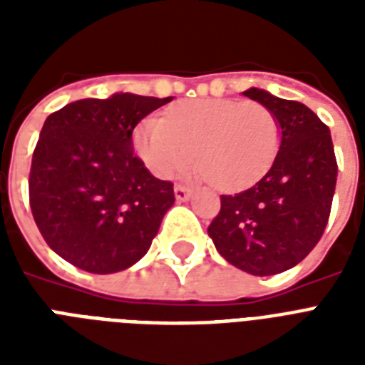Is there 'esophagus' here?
<instances>
[{
    "mask_svg": "<svg viewBox=\"0 0 365 365\" xmlns=\"http://www.w3.org/2000/svg\"><path fill=\"white\" fill-rule=\"evenodd\" d=\"M174 197H176L178 202H185V200H189V197H191V189L178 183V185H174Z\"/></svg>",
    "mask_w": 365,
    "mask_h": 365,
    "instance_id": "1",
    "label": "esophagus"
}]
</instances>
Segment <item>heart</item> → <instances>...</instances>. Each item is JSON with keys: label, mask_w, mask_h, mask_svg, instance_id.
<instances>
[{"label": "heart", "mask_w": 365, "mask_h": 365, "mask_svg": "<svg viewBox=\"0 0 365 365\" xmlns=\"http://www.w3.org/2000/svg\"><path fill=\"white\" fill-rule=\"evenodd\" d=\"M136 149L159 178L200 160L191 174L217 187H240L261 176L277 155L280 125L254 100L205 98L183 102L165 117H148L136 130Z\"/></svg>", "instance_id": "heart-1"}]
</instances>
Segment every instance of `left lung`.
<instances>
[{"instance_id":"left-lung-1","label":"left lung","mask_w":365,"mask_h":365,"mask_svg":"<svg viewBox=\"0 0 365 365\" xmlns=\"http://www.w3.org/2000/svg\"><path fill=\"white\" fill-rule=\"evenodd\" d=\"M242 94L277 115L280 148L257 182L239 193L222 195V210L208 235L231 265L269 277L305 259L322 237L337 160L329 128L305 104L255 87Z\"/></svg>"}]
</instances>
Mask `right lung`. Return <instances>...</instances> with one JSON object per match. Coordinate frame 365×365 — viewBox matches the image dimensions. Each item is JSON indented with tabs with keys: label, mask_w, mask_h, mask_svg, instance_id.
Wrapping results in <instances>:
<instances>
[{
	"label": "right lung",
	"mask_w": 365,
	"mask_h": 365,
	"mask_svg": "<svg viewBox=\"0 0 365 365\" xmlns=\"http://www.w3.org/2000/svg\"><path fill=\"white\" fill-rule=\"evenodd\" d=\"M170 100L115 93L77 100L47 117L31 157L30 206L62 259L110 274L148 254L174 189L134 155L132 132Z\"/></svg>",
	"instance_id": "add662e5"
}]
</instances>
